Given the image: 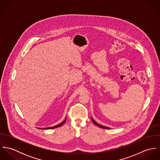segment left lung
Masks as SVG:
<instances>
[{"mask_svg":"<svg viewBox=\"0 0 160 160\" xmlns=\"http://www.w3.org/2000/svg\"><path fill=\"white\" fill-rule=\"evenodd\" d=\"M92 122H93V124H95V125H97V126H98L99 128H103V129H110L109 128H108V127H107V126H102V125H100V124H98V123H97L92 118Z\"/></svg>","mask_w":160,"mask_h":160,"instance_id":"1","label":"left lung"}]
</instances>
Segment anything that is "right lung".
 Returning a JSON list of instances; mask_svg holds the SVG:
<instances>
[{"label": "right lung", "instance_id": "add662e5", "mask_svg": "<svg viewBox=\"0 0 160 160\" xmlns=\"http://www.w3.org/2000/svg\"><path fill=\"white\" fill-rule=\"evenodd\" d=\"M66 120H67V118H65V120H64L63 122H62L61 123H60L59 124H58V125H57V126H53V127H50V128H44V129H54V128H57L60 127V126H62L66 122ZM42 129H43V128H42Z\"/></svg>", "mask_w": 160, "mask_h": 160}]
</instances>
